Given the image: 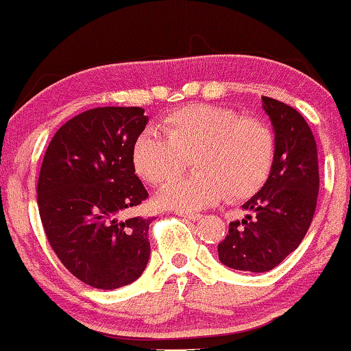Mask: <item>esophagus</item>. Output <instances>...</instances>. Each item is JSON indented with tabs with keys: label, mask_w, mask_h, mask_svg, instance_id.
Masks as SVG:
<instances>
[{
	"label": "esophagus",
	"mask_w": 351,
	"mask_h": 351,
	"mask_svg": "<svg viewBox=\"0 0 351 351\" xmlns=\"http://www.w3.org/2000/svg\"><path fill=\"white\" fill-rule=\"evenodd\" d=\"M177 216L180 217H185V219H190V221H198L202 215H198V213H184V211H176Z\"/></svg>",
	"instance_id": "esophagus-1"
}]
</instances>
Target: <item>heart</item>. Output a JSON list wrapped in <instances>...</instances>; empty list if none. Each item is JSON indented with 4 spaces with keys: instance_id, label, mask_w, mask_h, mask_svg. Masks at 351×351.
<instances>
[{
    "instance_id": "b5f03b06",
    "label": "heart",
    "mask_w": 351,
    "mask_h": 351,
    "mask_svg": "<svg viewBox=\"0 0 351 351\" xmlns=\"http://www.w3.org/2000/svg\"><path fill=\"white\" fill-rule=\"evenodd\" d=\"M162 135L143 132L132 148L136 174L154 186L177 179L192 158L197 174L167 185L162 206L195 211L206 204L242 202L263 189L274 166L276 136L266 122L230 108L192 104L159 124Z\"/></svg>"
}]
</instances>
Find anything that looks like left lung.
<instances>
[{"mask_svg":"<svg viewBox=\"0 0 351 351\" xmlns=\"http://www.w3.org/2000/svg\"><path fill=\"white\" fill-rule=\"evenodd\" d=\"M276 134V159L269 179L243 204L250 215L229 224L217 245L222 265L237 271L266 272L298 248L315 216L319 192L317 148L297 109L263 97Z\"/></svg>","mask_w":351,"mask_h":351,"instance_id":"left-lung-1","label":"left lung"}]
</instances>
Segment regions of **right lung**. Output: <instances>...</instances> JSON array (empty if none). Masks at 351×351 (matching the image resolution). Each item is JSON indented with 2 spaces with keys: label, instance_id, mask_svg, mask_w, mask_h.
<instances>
[{
  "label": "right lung",
  "instance_id": "obj_1",
  "mask_svg": "<svg viewBox=\"0 0 351 351\" xmlns=\"http://www.w3.org/2000/svg\"><path fill=\"white\" fill-rule=\"evenodd\" d=\"M142 108L104 106L67 121L49 142L38 184L40 219L53 252L84 284L129 285L148 265L153 217L127 209L148 198L132 148L148 117Z\"/></svg>",
  "mask_w": 351,
  "mask_h": 351
}]
</instances>
